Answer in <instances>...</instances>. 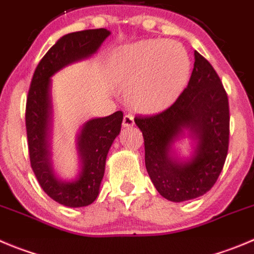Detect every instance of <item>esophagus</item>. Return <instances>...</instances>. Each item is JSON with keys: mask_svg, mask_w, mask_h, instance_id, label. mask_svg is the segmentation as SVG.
Instances as JSON below:
<instances>
[{"mask_svg": "<svg viewBox=\"0 0 254 254\" xmlns=\"http://www.w3.org/2000/svg\"><path fill=\"white\" fill-rule=\"evenodd\" d=\"M134 125V117L132 113H126L123 117V127H132Z\"/></svg>", "mask_w": 254, "mask_h": 254, "instance_id": "1", "label": "esophagus"}]
</instances>
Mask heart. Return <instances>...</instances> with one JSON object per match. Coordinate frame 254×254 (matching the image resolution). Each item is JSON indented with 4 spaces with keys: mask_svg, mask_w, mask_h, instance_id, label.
<instances>
[{
    "mask_svg": "<svg viewBox=\"0 0 254 254\" xmlns=\"http://www.w3.org/2000/svg\"><path fill=\"white\" fill-rule=\"evenodd\" d=\"M123 79L132 100L143 108L170 105L190 74V60L180 45L170 41H143L122 53Z\"/></svg>",
    "mask_w": 254,
    "mask_h": 254,
    "instance_id": "1",
    "label": "heart"
}]
</instances>
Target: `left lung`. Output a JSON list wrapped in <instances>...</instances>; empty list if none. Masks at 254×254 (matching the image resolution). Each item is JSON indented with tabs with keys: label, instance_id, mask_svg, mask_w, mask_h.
I'll list each match as a JSON object with an SVG mask.
<instances>
[{
	"label": "left lung",
	"instance_id": "obj_1",
	"mask_svg": "<svg viewBox=\"0 0 254 254\" xmlns=\"http://www.w3.org/2000/svg\"><path fill=\"white\" fill-rule=\"evenodd\" d=\"M134 122L144 139V161L152 182L168 201L182 202L208 192L218 180L229 144L228 95L216 69L194 51V66L188 86L168 108L137 116ZM190 128L198 139L195 158L176 164L170 144Z\"/></svg>",
	"mask_w": 254,
	"mask_h": 254
}]
</instances>
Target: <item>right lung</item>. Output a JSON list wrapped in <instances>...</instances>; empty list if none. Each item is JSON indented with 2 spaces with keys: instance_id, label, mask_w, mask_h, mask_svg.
<instances>
[{
  "instance_id": "add662e5",
  "label": "right lung",
  "mask_w": 254,
  "mask_h": 254,
  "mask_svg": "<svg viewBox=\"0 0 254 254\" xmlns=\"http://www.w3.org/2000/svg\"><path fill=\"white\" fill-rule=\"evenodd\" d=\"M110 35L106 28L72 32L60 38L37 64L26 102V131L31 167L41 188L59 203L84 207L98 195L111 144L121 132V111L103 118L91 120L78 137L82 172L73 182H60L48 162L47 129L50 116V77L78 60L91 56Z\"/></svg>"
}]
</instances>
